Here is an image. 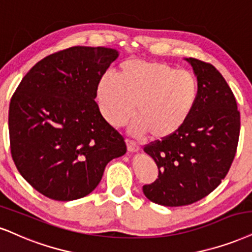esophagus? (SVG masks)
<instances>
[{"instance_id": "esophagus-1", "label": "esophagus", "mask_w": 252, "mask_h": 252, "mask_svg": "<svg viewBox=\"0 0 252 252\" xmlns=\"http://www.w3.org/2000/svg\"><path fill=\"white\" fill-rule=\"evenodd\" d=\"M126 145H127V151H128L129 153H134V152H138L139 150H140L139 145H136L135 142H133V141L126 140Z\"/></svg>"}]
</instances>
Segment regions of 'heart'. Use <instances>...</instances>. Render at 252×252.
<instances>
[{"instance_id": "b5f03b06", "label": "heart", "mask_w": 252, "mask_h": 252, "mask_svg": "<svg viewBox=\"0 0 252 252\" xmlns=\"http://www.w3.org/2000/svg\"><path fill=\"white\" fill-rule=\"evenodd\" d=\"M197 94L194 73L158 61L123 62L116 78L104 76L97 86L99 108L110 125H125L134 112L129 133H148L153 140L169 138L185 125Z\"/></svg>"}]
</instances>
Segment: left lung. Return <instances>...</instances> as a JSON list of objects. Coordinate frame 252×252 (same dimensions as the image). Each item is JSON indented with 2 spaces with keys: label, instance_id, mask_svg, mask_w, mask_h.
<instances>
[{
  "label": "left lung",
  "instance_id": "1",
  "mask_svg": "<svg viewBox=\"0 0 252 252\" xmlns=\"http://www.w3.org/2000/svg\"><path fill=\"white\" fill-rule=\"evenodd\" d=\"M185 60L198 83L196 104L175 134L144 148L159 176L142 191L166 207L187 206L210 194L229 172L240 136L237 102L222 74L212 64Z\"/></svg>",
  "mask_w": 252,
  "mask_h": 252
}]
</instances>
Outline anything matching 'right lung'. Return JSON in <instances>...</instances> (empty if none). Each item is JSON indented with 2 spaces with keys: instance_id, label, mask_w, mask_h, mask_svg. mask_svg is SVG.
Returning <instances> with one entry per match:
<instances>
[{
  "instance_id": "right-lung-1",
  "label": "right lung",
  "mask_w": 252,
  "mask_h": 252,
  "mask_svg": "<svg viewBox=\"0 0 252 252\" xmlns=\"http://www.w3.org/2000/svg\"><path fill=\"white\" fill-rule=\"evenodd\" d=\"M116 49L72 46L43 58L23 77L9 106L11 157L37 191L56 201L89 195L127 148L95 102Z\"/></svg>"
}]
</instances>
